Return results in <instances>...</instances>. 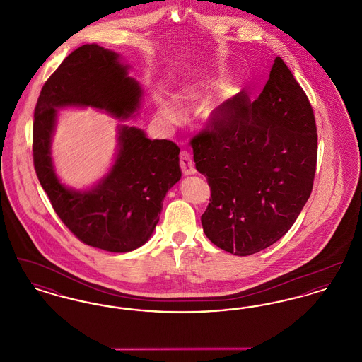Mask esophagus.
I'll return each instance as SVG.
<instances>
[{"mask_svg": "<svg viewBox=\"0 0 362 362\" xmlns=\"http://www.w3.org/2000/svg\"><path fill=\"white\" fill-rule=\"evenodd\" d=\"M179 160H180L182 173H185V175H194V173H197L195 167H194V161H192V158H191V156H189L187 151H182L180 152Z\"/></svg>", "mask_w": 362, "mask_h": 362, "instance_id": "34e87169", "label": "esophagus"}]
</instances>
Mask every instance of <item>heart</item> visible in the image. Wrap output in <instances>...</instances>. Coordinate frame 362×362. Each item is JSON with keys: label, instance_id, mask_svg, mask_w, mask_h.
Returning <instances> with one entry per match:
<instances>
[{"label": "heart", "instance_id": "obj_1", "mask_svg": "<svg viewBox=\"0 0 362 362\" xmlns=\"http://www.w3.org/2000/svg\"><path fill=\"white\" fill-rule=\"evenodd\" d=\"M216 107L214 105H209L206 108V115H210L213 112ZM160 114L163 117V119L168 123H177V122L182 119L183 117V112L179 107L173 105V104H164L161 108H160Z\"/></svg>", "mask_w": 362, "mask_h": 362}]
</instances>
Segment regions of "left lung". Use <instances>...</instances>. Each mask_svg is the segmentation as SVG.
<instances>
[{
  "label": "left lung",
  "mask_w": 362,
  "mask_h": 362,
  "mask_svg": "<svg viewBox=\"0 0 362 362\" xmlns=\"http://www.w3.org/2000/svg\"><path fill=\"white\" fill-rule=\"evenodd\" d=\"M189 142L210 187L201 217L209 240L247 257L292 228L313 187L317 133L308 96L281 57L257 100L241 92Z\"/></svg>",
  "instance_id": "1"
}]
</instances>
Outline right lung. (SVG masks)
<instances>
[{"instance_id":"add662e5","label":"right lung","mask_w":362,"mask_h":362,"mask_svg":"<svg viewBox=\"0 0 362 362\" xmlns=\"http://www.w3.org/2000/svg\"><path fill=\"white\" fill-rule=\"evenodd\" d=\"M141 93L118 54L84 45L49 77L35 107V171L52 209L78 240L110 252L133 251L152 236L164 197L182 176L180 149L173 141H152L141 129L123 126L110 173L95 189L73 191L59 183L52 168L55 108L90 105L127 118L137 110Z\"/></svg>"}]
</instances>
